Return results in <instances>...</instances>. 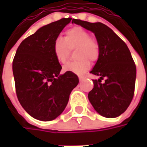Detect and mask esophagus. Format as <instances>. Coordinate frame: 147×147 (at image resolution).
Returning <instances> with one entry per match:
<instances>
[{
	"label": "esophagus",
	"instance_id": "1",
	"mask_svg": "<svg viewBox=\"0 0 147 147\" xmlns=\"http://www.w3.org/2000/svg\"><path fill=\"white\" fill-rule=\"evenodd\" d=\"M79 79H80V81H82V80L85 79V76H79Z\"/></svg>",
	"mask_w": 147,
	"mask_h": 147
}]
</instances>
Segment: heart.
Instances as JSON below:
<instances>
[{
	"mask_svg": "<svg viewBox=\"0 0 147 147\" xmlns=\"http://www.w3.org/2000/svg\"><path fill=\"white\" fill-rule=\"evenodd\" d=\"M75 50L76 61L64 65V71H71L77 75L86 72L90 67V62H94L99 57L100 46L98 40L90 35V33L80 27H74L64 32L63 38L55 39L53 51L57 61L64 64L67 61L70 50Z\"/></svg>",
	"mask_w": 147,
	"mask_h": 147,
	"instance_id": "1",
	"label": "heart"
}]
</instances>
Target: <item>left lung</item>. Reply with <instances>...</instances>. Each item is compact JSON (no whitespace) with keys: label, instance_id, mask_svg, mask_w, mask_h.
I'll use <instances>...</instances> for the list:
<instances>
[{"label":"left lung","instance_id":"8db88e82","mask_svg":"<svg viewBox=\"0 0 147 147\" xmlns=\"http://www.w3.org/2000/svg\"><path fill=\"white\" fill-rule=\"evenodd\" d=\"M73 23L94 32L100 46L99 57L90 71L100 79L93 80L89 101L102 117H119L129 106L135 92L136 67L129 49L105 24L75 19Z\"/></svg>","mask_w":147,"mask_h":147}]
</instances>
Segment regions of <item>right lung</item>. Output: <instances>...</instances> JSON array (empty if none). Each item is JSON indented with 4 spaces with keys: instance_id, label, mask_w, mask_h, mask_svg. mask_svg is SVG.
I'll list each match as a JSON object with an SVG mask.
<instances>
[{
    "instance_id": "add662e5",
    "label": "right lung",
    "mask_w": 147,
    "mask_h": 147,
    "mask_svg": "<svg viewBox=\"0 0 147 147\" xmlns=\"http://www.w3.org/2000/svg\"><path fill=\"white\" fill-rule=\"evenodd\" d=\"M71 20V18H64L41 27L21 42L13 59L18 100L37 120L50 121L61 115L79 83L73 72L59 75L62 67L53 51L55 39Z\"/></svg>"
}]
</instances>
